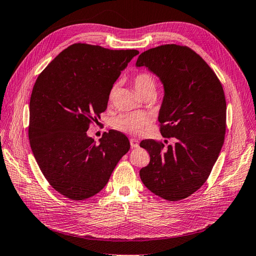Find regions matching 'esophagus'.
<instances>
[{
  "label": "esophagus",
  "instance_id": "obj_1",
  "mask_svg": "<svg viewBox=\"0 0 256 256\" xmlns=\"http://www.w3.org/2000/svg\"><path fill=\"white\" fill-rule=\"evenodd\" d=\"M130 145H131V148H138V146H139V141L136 140V139H130Z\"/></svg>",
  "mask_w": 256,
  "mask_h": 256
}]
</instances>
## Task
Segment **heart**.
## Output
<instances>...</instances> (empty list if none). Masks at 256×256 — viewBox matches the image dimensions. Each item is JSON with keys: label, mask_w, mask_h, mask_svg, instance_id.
<instances>
[{"label": "heart", "mask_w": 256, "mask_h": 256, "mask_svg": "<svg viewBox=\"0 0 256 256\" xmlns=\"http://www.w3.org/2000/svg\"><path fill=\"white\" fill-rule=\"evenodd\" d=\"M134 86L140 96L148 94H156L157 80L155 75L148 71L138 73L134 78ZM115 94V87L110 92V100L113 99ZM150 117L144 113H129L117 117L113 122V126L122 132L130 134H138L150 124Z\"/></svg>", "instance_id": "1"}]
</instances>
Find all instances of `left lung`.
I'll use <instances>...</instances> for the list:
<instances>
[{"instance_id":"left-lung-1","label":"left lung","mask_w":256,"mask_h":256,"mask_svg":"<svg viewBox=\"0 0 256 256\" xmlns=\"http://www.w3.org/2000/svg\"><path fill=\"white\" fill-rule=\"evenodd\" d=\"M136 64L146 66L164 84L158 116L160 134L174 140L167 148L152 139L140 143L150 158L140 170V178L155 195L178 202L202 188L223 146V86L208 64L188 46L167 44L150 48L140 54Z\"/></svg>"}]
</instances>
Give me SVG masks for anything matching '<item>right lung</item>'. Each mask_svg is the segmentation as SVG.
Returning <instances> with one entry per match:
<instances>
[{
    "label": "right lung",
    "instance_id": "obj_1",
    "mask_svg": "<svg viewBox=\"0 0 256 256\" xmlns=\"http://www.w3.org/2000/svg\"><path fill=\"white\" fill-rule=\"evenodd\" d=\"M138 54L76 43L36 78L30 99L31 150L48 183L68 199L98 194L130 148L120 131L110 130L96 143L87 130L106 110L113 84Z\"/></svg>",
    "mask_w": 256,
    "mask_h": 256
}]
</instances>
